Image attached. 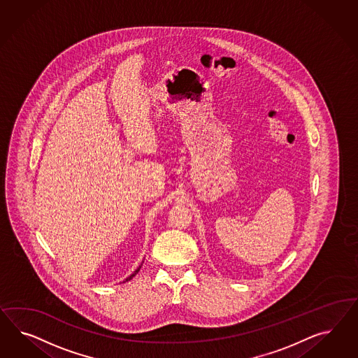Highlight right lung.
<instances>
[{
  "instance_id": "obj_1",
  "label": "right lung",
  "mask_w": 358,
  "mask_h": 358,
  "mask_svg": "<svg viewBox=\"0 0 358 358\" xmlns=\"http://www.w3.org/2000/svg\"><path fill=\"white\" fill-rule=\"evenodd\" d=\"M139 269H141V266H139V268H138V269H136V271H134V273H132V274H131L130 277H129V278H127V280H126V281H130L131 278H132V277H134V275H135V274H136V273H138V271H139Z\"/></svg>"
}]
</instances>
